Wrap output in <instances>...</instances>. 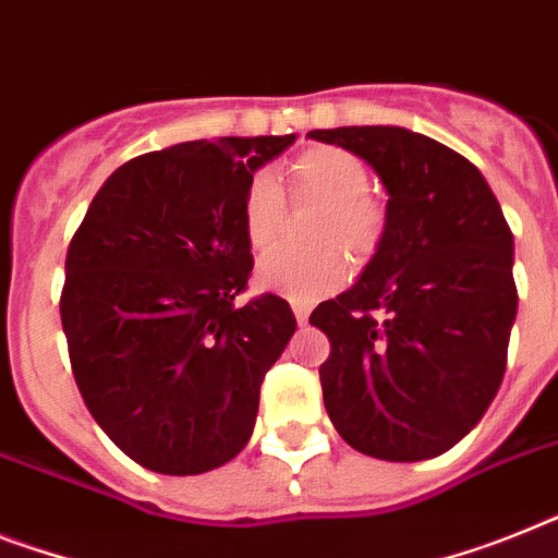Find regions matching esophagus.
Wrapping results in <instances>:
<instances>
[{
    "instance_id": "34e87169",
    "label": "esophagus",
    "mask_w": 558,
    "mask_h": 558,
    "mask_svg": "<svg viewBox=\"0 0 558 558\" xmlns=\"http://www.w3.org/2000/svg\"><path fill=\"white\" fill-rule=\"evenodd\" d=\"M293 316H296L299 325H307V316H311V307L302 305V302H293Z\"/></svg>"
}]
</instances>
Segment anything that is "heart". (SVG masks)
<instances>
[{"label":"heart","mask_w":558,"mask_h":558,"mask_svg":"<svg viewBox=\"0 0 558 558\" xmlns=\"http://www.w3.org/2000/svg\"><path fill=\"white\" fill-rule=\"evenodd\" d=\"M290 187L296 199H313L328 205L313 230V245L325 247L316 253H274L256 268V284L270 293H282L293 302H316L328 296L348 276L344 247L353 259H367L381 242L385 214L367 196L371 170L359 156L342 147H311L296 156L288 168ZM242 228L247 245L265 253L279 242L284 228L282 187L270 173L251 177L242 199Z\"/></svg>","instance_id":"heart-1"}]
</instances>
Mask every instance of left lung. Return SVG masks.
I'll return each instance as SVG.
<instances>
[{
    "label": "left lung",
    "instance_id": "8db88e82",
    "mask_svg": "<svg viewBox=\"0 0 558 558\" xmlns=\"http://www.w3.org/2000/svg\"><path fill=\"white\" fill-rule=\"evenodd\" d=\"M307 136L365 159L388 191L373 259L311 313L330 339L328 416L359 453L434 459L478 425L505 376L513 233L476 165L430 136L396 124Z\"/></svg>",
    "mask_w": 558,
    "mask_h": 558
}]
</instances>
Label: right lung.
I'll use <instances>...</instances> for the list:
<instances>
[{
	"instance_id": "obj_1",
	"label": "right lung",
	"mask_w": 558,
	"mask_h": 558,
	"mask_svg": "<svg viewBox=\"0 0 558 558\" xmlns=\"http://www.w3.org/2000/svg\"><path fill=\"white\" fill-rule=\"evenodd\" d=\"M288 136L136 156L87 207L59 313L87 411L142 468L196 476L245 448L265 373L296 330L284 299L239 305L253 268L242 199Z\"/></svg>"
}]
</instances>
